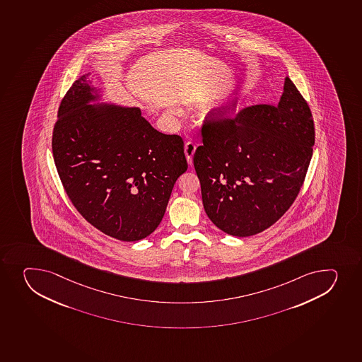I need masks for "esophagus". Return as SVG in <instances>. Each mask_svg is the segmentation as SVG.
Instances as JSON below:
<instances>
[{"instance_id":"esophagus-1","label":"esophagus","mask_w":362,"mask_h":362,"mask_svg":"<svg viewBox=\"0 0 362 362\" xmlns=\"http://www.w3.org/2000/svg\"><path fill=\"white\" fill-rule=\"evenodd\" d=\"M196 148H197V146H196L194 141H187L185 146H184V152L187 156V163L190 165H192V157H194V152H196Z\"/></svg>"}]
</instances>
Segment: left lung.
Listing matches in <instances>:
<instances>
[{
	"instance_id": "8db88e82",
	"label": "left lung",
	"mask_w": 362,
	"mask_h": 362,
	"mask_svg": "<svg viewBox=\"0 0 362 362\" xmlns=\"http://www.w3.org/2000/svg\"><path fill=\"white\" fill-rule=\"evenodd\" d=\"M314 143L312 112L288 76L276 106L209 124L194 156L209 218L231 236L268 229L300 192Z\"/></svg>"
}]
</instances>
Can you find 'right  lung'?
<instances>
[{
	"mask_svg": "<svg viewBox=\"0 0 362 362\" xmlns=\"http://www.w3.org/2000/svg\"><path fill=\"white\" fill-rule=\"evenodd\" d=\"M90 73L62 99L52 148L69 199L87 222L124 242L143 240L164 217L187 170L184 141L151 126L139 107L101 103Z\"/></svg>",
	"mask_w": 362,
	"mask_h": 362,
	"instance_id": "obj_1",
	"label": "right lung"
}]
</instances>
